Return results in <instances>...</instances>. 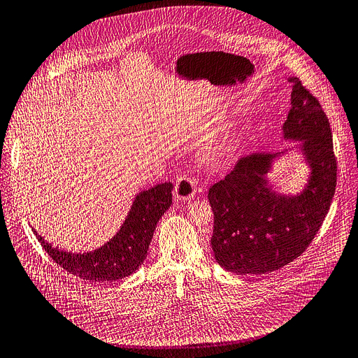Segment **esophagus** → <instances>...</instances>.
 I'll return each instance as SVG.
<instances>
[{"label":"esophagus","instance_id":"34e87169","mask_svg":"<svg viewBox=\"0 0 358 358\" xmlns=\"http://www.w3.org/2000/svg\"><path fill=\"white\" fill-rule=\"evenodd\" d=\"M196 181L188 178V177H180L176 181V188H174V196L180 201H187L191 200L194 196H196Z\"/></svg>","mask_w":358,"mask_h":358}]
</instances>
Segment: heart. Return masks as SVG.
I'll return each mask as SVG.
<instances>
[{
    "label": "heart",
    "instance_id": "1",
    "mask_svg": "<svg viewBox=\"0 0 358 358\" xmlns=\"http://www.w3.org/2000/svg\"><path fill=\"white\" fill-rule=\"evenodd\" d=\"M233 148H234V140L231 134L224 133L215 140L207 143L201 148V157L207 162H222L224 159L230 157Z\"/></svg>",
    "mask_w": 358,
    "mask_h": 358
}]
</instances>
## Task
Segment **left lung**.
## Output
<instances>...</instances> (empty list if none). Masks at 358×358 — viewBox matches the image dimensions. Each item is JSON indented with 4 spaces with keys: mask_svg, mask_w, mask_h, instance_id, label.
I'll use <instances>...</instances> for the list:
<instances>
[{
    "mask_svg": "<svg viewBox=\"0 0 358 358\" xmlns=\"http://www.w3.org/2000/svg\"><path fill=\"white\" fill-rule=\"evenodd\" d=\"M288 81L291 108L282 138L299 141L296 150L310 169L303 189L282 194L268 180L275 159L291 150L244 157L208 189L215 262L240 275L271 273L294 262L320 230L336 192L337 162L329 118L297 77Z\"/></svg>",
    "mask_w": 358,
    "mask_h": 358,
    "instance_id": "obj_1",
    "label": "left lung"
}]
</instances>
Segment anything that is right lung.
<instances>
[{
  "mask_svg": "<svg viewBox=\"0 0 358 358\" xmlns=\"http://www.w3.org/2000/svg\"><path fill=\"white\" fill-rule=\"evenodd\" d=\"M173 182L138 192L117 234L104 245L87 252H70L37 236L43 248L66 271L88 281H115L136 273L147 251L158 220L173 203Z\"/></svg>",
  "mask_w": 358,
  "mask_h": 358,
  "instance_id": "right-lung-1",
  "label": "right lung"
}]
</instances>
